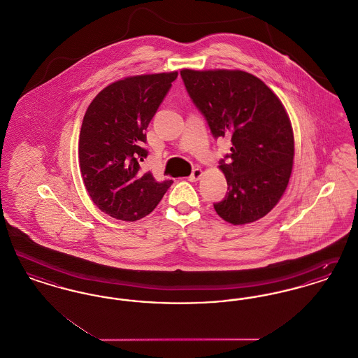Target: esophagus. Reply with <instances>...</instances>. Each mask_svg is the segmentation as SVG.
<instances>
[{"mask_svg": "<svg viewBox=\"0 0 358 358\" xmlns=\"http://www.w3.org/2000/svg\"><path fill=\"white\" fill-rule=\"evenodd\" d=\"M201 176H203V171L201 169H194V171H192V174L189 176V181H192V182H194V181H199L200 178H201Z\"/></svg>", "mask_w": 358, "mask_h": 358, "instance_id": "esophagus-1", "label": "esophagus"}]
</instances>
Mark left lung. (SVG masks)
Segmentation results:
<instances>
[{"instance_id":"left-lung-1","label":"left lung","mask_w":358,"mask_h":358,"mask_svg":"<svg viewBox=\"0 0 358 358\" xmlns=\"http://www.w3.org/2000/svg\"><path fill=\"white\" fill-rule=\"evenodd\" d=\"M187 94L215 138L229 136L231 153L220 161L228 192L213 204L234 225L264 217L289 185L294 134L289 115L273 91L238 69H182Z\"/></svg>"}]
</instances>
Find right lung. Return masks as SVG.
<instances>
[{"label":"right lung","mask_w":358,"mask_h":358,"mask_svg":"<svg viewBox=\"0 0 358 358\" xmlns=\"http://www.w3.org/2000/svg\"><path fill=\"white\" fill-rule=\"evenodd\" d=\"M178 72L117 80L94 98L79 136V166L85 189L108 216L136 222L161 201L173 181L139 171L148 157L146 133Z\"/></svg>","instance_id":"add662e5"}]
</instances>
